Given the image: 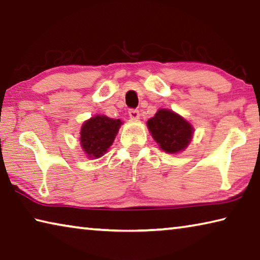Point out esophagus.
Here are the masks:
<instances>
[{"instance_id": "esophagus-1", "label": "esophagus", "mask_w": 260, "mask_h": 260, "mask_svg": "<svg viewBox=\"0 0 260 260\" xmlns=\"http://www.w3.org/2000/svg\"><path fill=\"white\" fill-rule=\"evenodd\" d=\"M128 114H129L131 119H133V120H136L140 118V112H139V110H136V109H131L128 111Z\"/></svg>"}]
</instances>
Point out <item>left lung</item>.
Listing matches in <instances>:
<instances>
[{
	"instance_id": "left-lung-1",
	"label": "left lung",
	"mask_w": 260,
	"mask_h": 260,
	"mask_svg": "<svg viewBox=\"0 0 260 260\" xmlns=\"http://www.w3.org/2000/svg\"><path fill=\"white\" fill-rule=\"evenodd\" d=\"M152 138L165 152L182 151L190 142L192 127L188 121L170 110H158L155 117L148 120Z\"/></svg>"
}]
</instances>
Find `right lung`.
I'll use <instances>...</instances> for the list:
<instances>
[{
  "label": "right lung",
  "mask_w": 260,
  "mask_h": 260,
  "mask_svg": "<svg viewBox=\"0 0 260 260\" xmlns=\"http://www.w3.org/2000/svg\"><path fill=\"white\" fill-rule=\"evenodd\" d=\"M122 122L107 116H96L82 125L80 143L90 158H99L107 152Z\"/></svg>",
  "instance_id": "1"
}]
</instances>
